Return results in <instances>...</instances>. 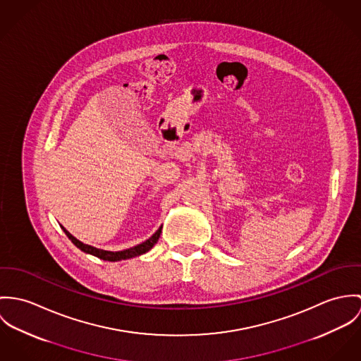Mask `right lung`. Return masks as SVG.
Segmentation results:
<instances>
[{"instance_id":"right-lung-1","label":"right lung","mask_w":361,"mask_h":361,"mask_svg":"<svg viewBox=\"0 0 361 361\" xmlns=\"http://www.w3.org/2000/svg\"><path fill=\"white\" fill-rule=\"evenodd\" d=\"M62 230L65 231V234L68 235V238L72 240L84 253L92 255V256H95V257H99V259L108 260V262H119V260H126V259L137 257V256H140V255L147 253V252L151 250L152 246L158 242L161 233V227H159V230H158L151 238L144 240L142 243H140V245H137V246H133V247H128V249H124V250H119V252H111V250H104V249H98V247H94V246H91V245L82 243L81 240L75 238L65 227H62Z\"/></svg>"}]
</instances>
